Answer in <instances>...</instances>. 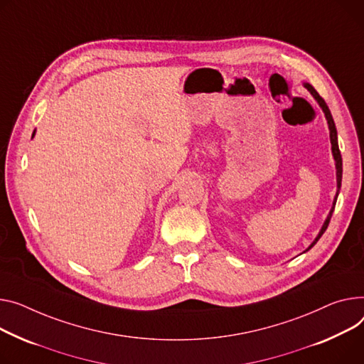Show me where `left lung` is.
<instances>
[{
	"label": "left lung",
	"mask_w": 364,
	"mask_h": 364,
	"mask_svg": "<svg viewBox=\"0 0 364 364\" xmlns=\"http://www.w3.org/2000/svg\"><path fill=\"white\" fill-rule=\"evenodd\" d=\"M304 86H306V89H307V90H310V93L314 96V100H316V101L319 102V105L322 107V109H323V112H325V117H326V119H328V126H329V132H331L332 154H333V158H335V162H336V183H338V191H336V196H335V200H333V206H332V209H331V212H329V215H328V218H326V221H325V224H323V227H322V230H321L319 235H318V237H316V240H314L313 243L310 245V247H309V249H311L314 245L318 243V240L322 237V234L326 231V228H328V225H329L331 216H332V212H333V208H335V203H336L338 193H340V187H341V180H343V158H341L340 148H338V139H336V129H335L333 118H332V115H331V111H329V108H328L326 102L323 101L322 96H321L316 90H314V87H313L311 85L306 83ZM309 249H307V250H309Z\"/></svg>",
	"instance_id": "left-lung-1"
}]
</instances>
